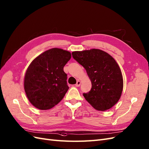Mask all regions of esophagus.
I'll use <instances>...</instances> for the list:
<instances>
[{
  "label": "esophagus",
  "instance_id": "34e87169",
  "mask_svg": "<svg viewBox=\"0 0 149 149\" xmlns=\"http://www.w3.org/2000/svg\"><path fill=\"white\" fill-rule=\"evenodd\" d=\"M80 84H81V82H80V81H79V80H78V81L77 82V83H76V84L75 85V86L76 87H79L80 86Z\"/></svg>",
  "mask_w": 149,
  "mask_h": 149
}]
</instances>
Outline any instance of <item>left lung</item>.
<instances>
[{
	"label": "left lung",
	"mask_w": 149,
	"mask_h": 149,
	"mask_svg": "<svg viewBox=\"0 0 149 149\" xmlns=\"http://www.w3.org/2000/svg\"><path fill=\"white\" fill-rule=\"evenodd\" d=\"M72 54L85 68L91 80V90L83 93L85 99L97 110L112 108L120 99L124 84L121 70L115 59L95 49L75 51Z\"/></svg>",
	"instance_id": "8db88e82"
}]
</instances>
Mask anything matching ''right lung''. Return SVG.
<instances>
[{"instance_id":"add662e5","label":"right lung","mask_w":149,"mask_h":149,"mask_svg":"<svg viewBox=\"0 0 149 149\" xmlns=\"http://www.w3.org/2000/svg\"><path fill=\"white\" fill-rule=\"evenodd\" d=\"M71 58L69 51L53 48L37 56L28 67L24 90L29 100L40 110L52 109L69 89L63 67Z\"/></svg>"}]
</instances>
